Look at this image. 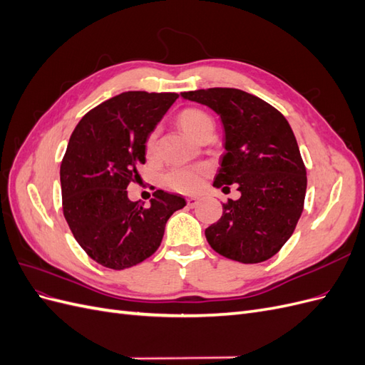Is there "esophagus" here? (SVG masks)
<instances>
[{"instance_id":"34e87169","label":"esophagus","mask_w":365,"mask_h":365,"mask_svg":"<svg viewBox=\"0 0 365 365\" xmlns=\"http://www.w3.org/2000/svg\"><path fill=\"white\" fill-rule=\"evenodd\" d=\"M187 205L189 207H196L197 204H200V197H196V196H190V197H187Z\"/></svg>"}]
</instances>
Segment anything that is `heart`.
I'll use <instances>...</instances> for the list:
<instances>
[{"instance_id":"obj_1","label":"heart","mask_w":365,"mask_h":365,"mask_svg":"<svg viewBox=\"0 0 365 365\" xmlns=\"http://www.w3.org/2000/svg\"><path fill=\"white\" fill-rule=\"evenodd\" d=\"M178 123L187 135L200 140L208 132H213V120L202 109L189 108L178 115ZM158 128L153 129L146 138L148 155H153L158 146ZM208 173L207 165H184V168H175L165 175V185L175 192L193 193L200 189L204 176Z\"/></svg>"}]
</instances>
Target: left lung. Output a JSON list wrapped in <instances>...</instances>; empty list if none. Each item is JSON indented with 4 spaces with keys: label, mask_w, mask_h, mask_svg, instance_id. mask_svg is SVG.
<instances>
[{
    "label": "left lung",
    "mask_w": 365,
    "mask_h": 365,
    "mask_svg": "<svg viewBox=\"0 0 365 365\" xmlns=\"http://www.w3.org/2000/svg\"><path fill=\"white\" fill-rule=\"evenodd\" d=\"M212 108L225 129V155L213 185L240 197L222 204V216L205 230L216 252L240 263L271 259L286 244L304 207L307 176L284 115L262 98L236 88L181 93Z\"/></svg>",
    "instance_id": "1"
}]
</instances>
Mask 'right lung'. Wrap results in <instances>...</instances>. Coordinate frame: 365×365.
Listing matches in <instances>:
<instances>
[{"label": "right lung", "instance_id": "add662e5", "mask_svg": "<svg viewBox=\"0 0 365 365\" xmlns=\"http://www.w3.org/2000/svg\"><path fill=\"white\" fill-rule=\"evenodd\" d=\"M180 96L128 91L88 111L74 128L61 163L62 212L77 244L94 262L125 269L155 252L168 219L184 197L157 190L132 202L128 185L140 182L146 138Z\"/></svg>", "mask_w": 365, "mask_h": 365}]
</instances>
